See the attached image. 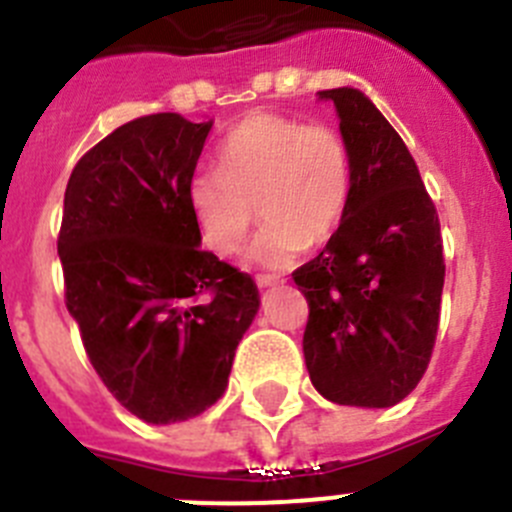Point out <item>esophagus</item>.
Here are the masks:
<instances>
[{"instance_id": "1", "label": "esophagus", "mask_w": 512, "mask_h": 512, "mask_svg": "<svg viewBox=\"0 0 512 512\" xmlns=\"http://www.w3.org/2000/svg\"><path fill=\"white\" fill-rule=\"evenodd\" d=\"M279 282H282V279H279V277H271V274H261V277H256V284H259L261 289L274 287V284H279Z\"/></svg>"}]
</instances>
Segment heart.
<instances>
[{"mask_svg":"<svg viewBox=\"0 0 512 512\" xmlns=\"http://www.w3.org/2000/svg\"><path fill=\"white\" fill-rule=\"evenodd\" d=\"M220 171L200 169L189 179L187 202L200 238L217 256L241 251L256 223L264 228L251 261L284 269L302 248L328 243L351 202V158L330 125L279 112H253L220 143Z\"/></svg>","mask_w":512,"mask_h":512,"instance_id":"1","label":"heart"}]
</instances>
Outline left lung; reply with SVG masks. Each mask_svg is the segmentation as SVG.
Instances as JSON below:
<instances>
[{
	"label": "left lung",
	"mask_w": 512,
	"mask_h": 512,
	"mask_svg": "<svg viewBox=\"0 0 512 512\" xmlns=\"http://www.w3.org/2000/svg\"><path fill=\"white\" fill-rule=\"evenodd\" d=\"M351 158V202L323 251L292 274L305 295V364L338 405L390 408L423 379L443 292L441 223L397 130L359 89H325Z\"/></svg>",
	"instance_id": "obj_1"
}]
</instances>
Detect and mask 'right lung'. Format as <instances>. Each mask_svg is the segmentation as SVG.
<instances>
[{"mask_svg": "<svg viewBox=\"0 0 512 512\" xmlns=\"http://www.w3.org/2000/svg\"><path fill=\"white\" fill-rule=\"evenodd\" d=\"M210 128L176 112L125 122L79 158L63 197L66 307L104 387L156 425L223 397L259 310L253 279L202 251L189 210Z\"/></svg>", "mask_w": 512, "mask_h": 512, "instance_id": "add662e5", "label": "right lung"}]
</instances>
